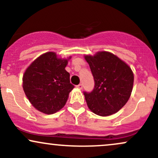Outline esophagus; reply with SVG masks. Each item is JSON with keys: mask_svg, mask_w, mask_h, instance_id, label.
<instances>
[{"mask_svg": "<svg viewBox=\"0 0 158 158\" xmlns=\"http://www.w3.org/2000/svg\"><path fill=\"white\" fill-rule=\"evenodd\" d=\"M82 85L81 84H79V85H77V88H79V89H82Z\"/></svg>", "mask_w": 158, "mask_h": 158, "instance_id": "esophagus-1", "label": "esophagus"}]
</instances>
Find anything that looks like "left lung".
<instances>
[{
	"label": "left lung",
	"instance_id": "1",
	"mask_svg": "<svg viewBox=\"0 0 158 158\" xmlns=\"http://www.w3.org/2000/svg\"><path fill=\"white\" fill-rule=\"evenodd\" d=\"M94 79V90L84 92L88 108L94 114L106 117L117 113L131 94L134 73L125 61L107 51L85 55Z\"/></svg>",
	"mask_w": 158,
	"mask_h": 158
}]
</instances>
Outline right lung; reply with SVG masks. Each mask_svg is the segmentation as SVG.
Wrapping results in <instances>:
<instances>
[{"mask_svg":"<svg viewBox=\"0 0 158 158\" xmlns=\"http://www.w3.org/2000/svg\"><path fill=\"white\" fill-rule=\"evenodd\" d=\"M68 59L48 52L35 59L23 75V88L34 108L46 114H52L66 104L74 86L70 73L65 70Z\"/></svg>","mask_w":158,"mask_h":158,"instance_id":"1","label":"right lung"}]
</instances>
